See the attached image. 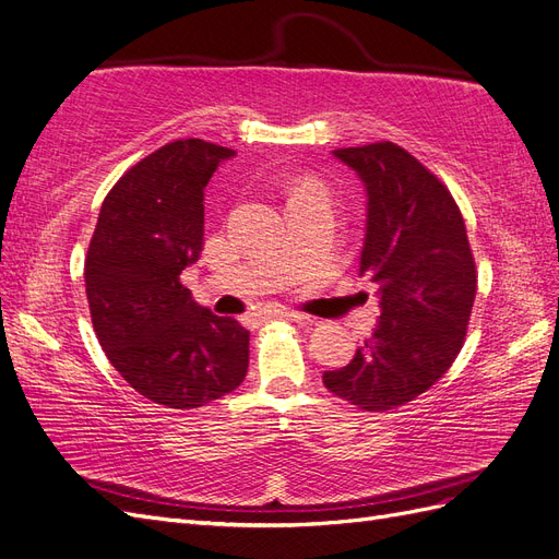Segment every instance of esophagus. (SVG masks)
Returning <instances> with one entry per match:
<instances>
[{"label":"esophagus","mask_w":559,"mask_h":559,"mask_svg":"<svg viewBox=\"0 0 559 559\" xmlns=\"http://www.w3.org/2000/svg\"><path fill=\"white\" fill-rule=\"evenodd\" d=\"M270 317H284V319H292V321H306V319H308L306 314L294 312V310H275V312L263 314V319H270Z\"/></svg>","instance_id":"obj_1"}]
</instances>
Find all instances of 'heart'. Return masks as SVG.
<instances>
[{"mask_svg":"<svg viewBox=\"0 0 559 559\" xmlns=\"http://www.w3.org/2000/svg\"><path fill=\"white\" fill-rule=\"evenodd\" d=\"M298 191H321V193H326V191H324V189H321V186H319V183H314V181H308V183H302Z\"/></svg>","mask_w":559,"mask_h":559,"instance_id":"1","label":"heart"}]
</instances>
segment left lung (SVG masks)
Masks as SVG:
<instances>
[{"instance_id": "8db88e82", "label": "left lung", "mask_w": 559, "mask_h": 559, "mask_svg": "<svg viewBox=\"0 0 559 559\" xmlns=\"http://www.w3.org/2000/svg\"><path fill=\"white\" fill-rule=\"evenodd\" d=\"M368 195L359 273L380 289V321L354 359L326 370L331 394L384 413L425 394L464 345L478 273L448 186L394 142L333 151Z\"/></svg>"}]
</instances>
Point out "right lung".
<instances>
[{
  "label": "right lung",
  "mask_w": 559,
  "mask_h": 559,
  "mask_svg": "<svg viewBox=\"0 0 559 559\" xmlns=\"http://www.w3.org/2000/svg\"><path fill=\"white\" fill-rule=\"evenodd\" d=\"M233 148L177 140L114 183L88 245L86 296L107 359L144 399L175 411L238 389L249 331L198 306L181 270L200 259L205 186Z\"/></svg>",
  "instance_id": "obj_1"
}]
</instances>
